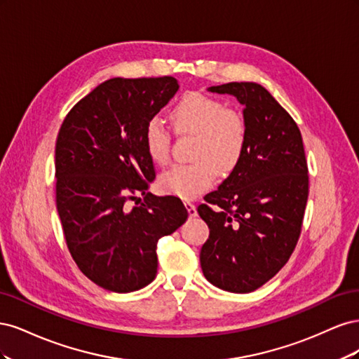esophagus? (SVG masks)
<instances>
[{
    "instance_id": "obj_1",
    "label": "esophagus",
    "mask_w": 359,
    "mask_h": 359,
    "mask_svg": "<svg viewBox=\"0 0 359 359\" xmlns=\"http://www.w3.org/2000/svg\"><path fill=\"white\" fill-rule=\"evenodd\" d=\"M184 205H186V208H187V211H189V215H190V217H196V215H198L196 205L191 203V202H189V201L184 202Z\"/></svg>"
}]
</instances>
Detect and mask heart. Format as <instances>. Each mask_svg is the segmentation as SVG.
<instances>
[{"label": "heart", "instance_id": "b5f03b06", "mask_svg": "<svg viewBox=\"0 0 359 359\" xmlns=\"http://www.w3.org/2000/svg\"><path fill=\"white\" fill-rule=\"evenodd\" d=\"M170 121L178 136H193L189 165H177L158 178L163 193L193 199L214 186L217 175L229 177L240 166L248 142L245 116L220 99L191 91L172 107ZM144 145L156 165L170 157V132L161 119L151 118L144 128Z\"/></svg>", "mask_w": 359, "mask_h": 359}]
</instances>
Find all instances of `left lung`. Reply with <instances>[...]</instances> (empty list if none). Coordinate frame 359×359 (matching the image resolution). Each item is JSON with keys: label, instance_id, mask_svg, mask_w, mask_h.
I'll return each mask as SVG.
<instances>
[{"label": "left lung", "instance_id": "1", "mask_svg": "<svg viewBox=\"0 0 359 359\" xmlns=\"http://www.w3.org/2000/svg\"><path fill=\"white\" fill-rule=\"evenodd\" d=\"M208 91L232 94L244 106L248 142L240 166L198 206L210 227L201 266L211 285L248 293L295 250L309 198L307 160L297 123L262 85L229 82Z\"/></svg>", "mask_w": 359, "mask_h": 359}]
</instances>
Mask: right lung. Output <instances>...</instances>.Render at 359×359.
<instances>
[{
  "mask_svg": "<svg viewBox=\"0 0 359 359\" xmlns=\"http://www.w3.org/2000/svg\"><path fill=\"white\" fill-rule=\"evenodd\" d=\"M178 81L114 78L76 103L57 137V210L69 252L97 286L118 293L157 274V243L189 212L175 196L148 193L156 178L144 128L178 91ZM144 203L130 209L137 193Z\"/></svg>",
  "mask_w": 359,
  "mask_h": 359,
  "instance_id": "1",
  "label": "right lung"
}]
</instances>
